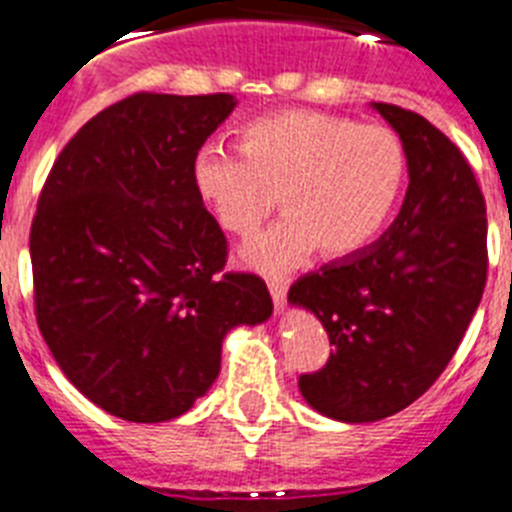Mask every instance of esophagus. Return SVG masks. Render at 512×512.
<instances>
[{
	"mask_svg": "<svg viewBox=\"0 0 512 512\" xmlns=\"http://www.w3.org/2000/svg\"><path fill=\"white\" fill-rule=\"evenodd\" d=\"M269 292H271V300L277 305V310H282L284 300H287V284L279 282V279H269Z\"/></svg>",
	"mask_w": 512,
	"mask_h": 512,
	"instance_id": "34e87169",
	"label": "esophagus"
}]
</instances>
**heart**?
<instances>
[{
  "label": "heart",
  "mask_w": 512,
  "mask_h": 512,
  "mask_svg": "<svg viewBox=\"0 0 512 512\" xmlns=\"http://www.w3.org/2000/svg\"><path fill=\"white\" fill-rule=\"evenodd\" d=\"M408 179L400 135L384 125L315 110H284L248 122L241 151L205 143L192 158V187L225 233L251 238L282 194V217L243 248L264 274L300 266L312 253L346 261L377 241Z\"/></svg>",
  "instance_id": "b5f03b06"
}]
</instances>
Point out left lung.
<instances>
[{"mask_svg": "<svg viewBox=\"0 0 512 512\" xmlns=\"http://www.w3.org/2000/svg\"><path fill=\"white\" fill-rule=\"evenodd\" d=\"M408 153V192L364 253L289 289L330 338L328 364L302 374L310 408L374 423L418 400L446 369L487 282V210L472 166L425 117L372 102Z\"/></svg>", "mask_w": 512, "mask_h": 512, "instance_id": "1", "label": "left lung"}]
</instances>
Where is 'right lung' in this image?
Here are the masks:
<instances>
[{"mask_svg": "<svg viewBox=\"0 0 512 512\" xmlns=\"http://www.w3.org/2000/svg\"><path fill=\"white\" fill-rule=\"evenodd\" d=\"M233 94L140 92L66 143L30 230L35 318L76 390L130 423L179 418L220 374L223 338L269 320L264 279L225 274L228 243L192 158Z\"/></svg>", "mask_w": 512, "mask_h": 512, "instance_id": "right-lung-1", "label": "right lung"}]
</instances>
